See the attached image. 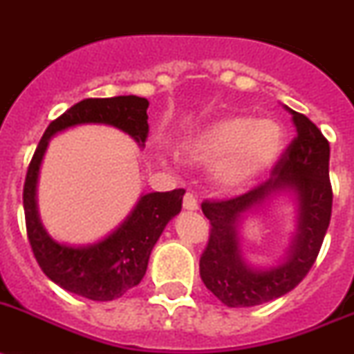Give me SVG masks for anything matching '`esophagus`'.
I'll return each instance as SVG.
<instances>
[{
    "label": "esophagus",
    "mask_w": 354,
    "mask_h": 354,
    "mask_svg": "<svg viewBox=\"0 0 354 354\" xmlns=\"http://www.w3.org/2000/svg\"><path fill=\"white\" fill-rule=\"evenodd\" d=\"M183 208L188 209V212H197V209H198V203H197V198H195L194 194H186V195H184Z\"/></svg>",
    "instance_id": "obj_1"
}]
</instances>
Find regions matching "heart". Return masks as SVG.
I'll use <instances>...</instances> for the list:
<instances>
[{
  "mask_svg": "<svg viewBox=\"0 0 354 354\" xmlns=\"http://www.w3.org/2000/svg\"><path fill=\"white\" fill-rule=\"evenodd\" d=\"M286 133L273 119L224 115L183 142L180 153L195 165H213L212 179L224 194H241L270 174L284 153Z\"/></svg>",
  "mask_w": 354,
  "mask_h": 354,
  "instance_id": "b5f03b06",
  "label": "heart"
}]
</instances>
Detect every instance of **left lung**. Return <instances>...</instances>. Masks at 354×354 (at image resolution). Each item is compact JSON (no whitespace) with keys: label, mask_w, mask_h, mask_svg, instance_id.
I'll return each instance as SVG.
<instances>
[{"label":"left lung","mask_w":354,"mask_h":354,"mask_svg":"<svg viewBox=\"0 0 354 354\" xmlns=\"http://www.w3.org/2000/svg\"><path fill=\"white\" fill-rule=\"evenodd\" d=\"M297 137L264 184L223 203H203L212 224L198 270L204 286L227 308L275 300L302 282L317 261L331 221L329 142L315 122L286 106ZM288 198L295 206V233L285 257L271 266L251 265L240 248L241 224L268 202Z\"/></svg>","instance_id":"1"}]
</instances>
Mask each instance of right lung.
<instances>
[{
    "label": "right lung",
    "instance_id": "add662e5",
    "mask_svg": "<svg viewBox=\"0 0 354 354\" xmlns=\"http://www.w3.org/2000/svg\"><path fill=\"white\" fill-rule=\"evenodd\" d=\"M148 104V99L137 95L83 99L48 124L32 157L23 188L26 235L43 273L68 293L108 302L136 288L145 277L160 233L183 208L184 189L142 194L128 217L95 242L75 246L55 241L41 223L37 209V179L48 142L68 128L106 124L128 133L139 148H145Z\"/></svg>",
    "mask_w": 354,
    "mask_h": 354
}]
</instances>
